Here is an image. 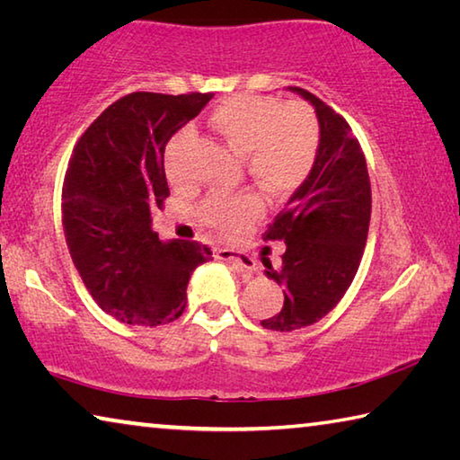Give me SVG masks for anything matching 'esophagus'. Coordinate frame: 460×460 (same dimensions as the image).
Here are the masks:
<instances>
[{
    "instance_id": "34e87169",
    "label": "esophagus",
    "mask_w": 460,
    "mask_h": 460,
    "mask_svg": "<svg viewBox=\"0 0 460 460\" xmlns=\"http://www.w3.org/2000/svg\"><path fill=\"white\" fill-rule=\"evenodd\" d=\"M217 258L225 260V261H233L237 268H241L247 274H255V260L252 255L245 253V252H237V249H219V253H217Z\"/></svg>"
}]
</instances>
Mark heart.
Here are the masks:
<instances>
[{
    "instance_id": "obj_1",
    "label": "heart",
    "mask_w": 460,
    "mask_h": 460,
    "mask_svg": "<svg viewBox=\"0 0 460 460\" xmlns=\"http://www.w3.org/2000/svg\"><path fill=\"white\" fill-rule=\"evenodd\" d=\"M211 128L233 152L243 155L247 172L263 190L286 194L305 182L318 152V121L305 103L276 99L235 97L213 109ZM186 134L174 137L166 155V174L174 184H184L176 154ZM260 194H215L202 207V219L213 229L233 235L261 213Z\"/></svg>"
}]
</instances>
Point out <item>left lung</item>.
I'll return each mask as SVG.
<instances>
[{"mask_svg": "<svg viewBox=\"0 0 460 460\" xmlns=\"http://www.w3.org/2000/svg\"><path fill=\"white\" fill-rule=\"evenodd\" d=\"M288 91L314 107L321 139L306 181L266 231L286 243L279 268L261 255L263 274L284 286L282 310L261 326L279 332L314 324L339 305L359 270L371 219L367 162L349 123L306 89Z\"/></svg>", "mask_w": 460, "mask_h": 460, "instance_id": "left-lung-1", "label": "left lung"}]
</instances>
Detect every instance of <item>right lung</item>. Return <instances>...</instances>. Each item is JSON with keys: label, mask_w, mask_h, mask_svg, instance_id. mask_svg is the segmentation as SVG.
<instances>
[{"label": "right lung", "mask_w": 460, "mask_h": 460, "mask_svg": "<svg viewBox=\"0 0 460 460\" xmlns=\"http://www.w3.org/2000/svg\"><path fill=\"white\" fill-rule=\"evenodd\" d=\"M213 93H131L84 131L62 184V227L93 300L121 323L176 321L186 286L213 252L199 241H162L152 208L170 194L164 150Z\"/></svg>", "instance_id": "1"}]
</instances>
